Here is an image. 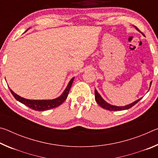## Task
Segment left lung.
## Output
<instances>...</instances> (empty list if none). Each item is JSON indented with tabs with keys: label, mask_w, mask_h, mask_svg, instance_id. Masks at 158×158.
<instances>
[{
	"label": "left lung",
	"mask_w": 158,
	"mask_h": 158,
	"mask_svg": "<svg viewBox=\"0 0 158 158\" xmlns=\"http://www.w3.org/2000/svg\"><path fill=\"white\" fill-rule=\"evenodd\" d=\"M136 28V26H135ZM139 31V29L137 28H136ZM95 101L97 102V103L99 105H100L101 107H102L103 109H105L106 110H109V111H122V110H125V109H128L132 107L135 105H136L139 101L140 100H141V98L139 99V100H136L135 102H134L131 103L130 105H128L126 106H113L110 105V104H108L106 102H105V100H103L102 98L101 97L100 95V94L98 93L97 90H95Z\"/></svg>",
	"instance_id": "obj_1"
}]
</instances>
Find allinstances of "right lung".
Masks as SVG:
<instances>
[{
    "mask_svg": "<svg viewBox=\"0 0 158 158\" xmlns=\"http://www.w3.org/2000/svg\"><path fill=\"white\" fill-rule=\"evenodd\" d=\"M74 81V78L70 80V81L69 82L68 86L66 87L65 90H64L63 94L61 95L60 97H58L53 100H28V99H25L20 97L19 95H18L15 93L12 90L10 89V90L11 91V93L12 95L14 96L16 100L20 102L21 103L23 104L26 106H28L31 109H33L35 111H46L48 109H53L57 107V106H60L64 101H65L67 98H68V93L69 92V90L71 89L72 84H73Z\"/></svg>",
    "mask_w": 158,
    "mask_h": 158,
    "instance_id": "obj_1",
    "label": "right lung"
}]
</instances>
